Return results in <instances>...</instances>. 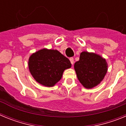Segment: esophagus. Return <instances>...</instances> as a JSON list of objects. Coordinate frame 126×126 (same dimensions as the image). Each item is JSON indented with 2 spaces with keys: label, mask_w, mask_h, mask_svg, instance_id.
Segmentation results:
<instances>
[{
  "label": "esophagus",
  "mask_w": 126,
  "mask_h": 126,
  "mask_svg": "<svg viewBox=\"0 0 126 126\" xmlns=\"http://www.w3.org/2000/svg\"><path fill=\"white\" fill-rule=\"evenodd\" d=\"M69 60H70V61H71V64H72V65H73V64H74V59H73V57H71L69 59Z\"/></svg>",
  "instance_id": "obj_1"
}]
</instances>
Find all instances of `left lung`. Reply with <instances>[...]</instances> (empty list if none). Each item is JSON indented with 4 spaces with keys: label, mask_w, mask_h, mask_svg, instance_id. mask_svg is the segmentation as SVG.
<instances>
[{
    "label": "left lung",
    "mask_w": 126,
    "mask_h": 126,
    "mask_svg": "<svg viewBox=\"0 0 126 126\" xmlns=\"http://www.w3.org/2000/svg\"><path fill=\"white\" fill-rule=\"evenodd\" d=\"M74 67L78 79L87 89L100 84L108 69L105 59L96 53L88 52H81L79 60L75 62Z\"/></svg>",
    "instance_id": "left-lung-1"
}]
</instances>
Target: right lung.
I'll use <instances>...</instances> for the list:
<instances>
[{
    "instance_id": "obj_1",
    "label": "right lung",
    "mask_w": 126,
    "mask_h": 126,
    "mask_svg": "<svg viewBox=\"0 0 126 126\" xmlns=\"http://www.w3.org/2000/svg\"><path fill=\"white\" fill-rule=\"evenodd\" d=\"M30 73L38 83L51 87L62 78L64 70L71 67L69 60L57 50L43 48L29 58Z\"/></svg>"
}]
</instances>
